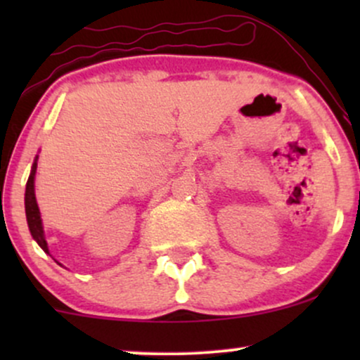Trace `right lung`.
<instances>
[{"mask_svg": "<svg viewBox=\"0 0 360 360\" xmlns=\"http://www.w3.org/2000/svg\"><path fill=\"white\" fill-rule=\"evenodd\" d=\"M37 160H39V155L35 157L34 166H32L30 176H28V181H27V189H25V213H27L28 229H30V233H32V237H34V240L39 243L40 247H42V250L45 252V254H51V252H49L47 240H45L42 217H40V210H39V205H37V198H35Z\"/></svg>", "mask_w": 360, "mask_h": 360, "instance_id": "1", "label": "right lung"}]
</instances>
